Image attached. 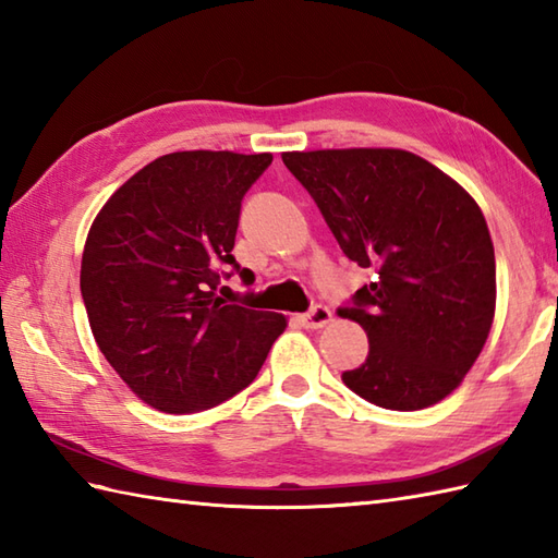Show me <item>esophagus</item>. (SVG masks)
Instances as JSON below:
<instances>
[{
    "label": "esophagus",
    "instance_id": "1",
    "mask_svg": "<svg viewBox=\"0 0 558 558\" xmlns=\"http://www.w3.org/2000/svg\"><path fill=\"white\" fill-rule=\"evenodd\" d=\"M300 322H302V326H306V328H324L326 324L333 322V314H330L328 306L318 304V306H314V310L302 314Z\"/></svg>",
    "mask_w": 558,
    "mask_h": 558
}]
</instances>
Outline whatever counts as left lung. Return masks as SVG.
Listing matches in <instances>:
<instances>
[{"label":"left lung","instance_id":"obj_1","mask_svg":"<svg viewBox=\"0 0 558 558\" xmlns=\"http://www.w3.org/2000/svg\"><path fill=\"white\" fill-rule=\"evenodd\" d=\"M342 254L376 270L338 314L357 322L369 354L342 384L386 410L444 400L487 342L496 260L487 220L465 189L398 148L282 153Z\"/></svg>","mask_w":558,"mask_h":558}]
</instances>
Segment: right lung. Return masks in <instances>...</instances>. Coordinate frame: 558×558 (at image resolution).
Wrapping results in <instances>:
<instances>
[{"mask_svg": "<svg viewBox=\"0 0 558 558\" xmlns=\"http://www.w3.org/2000/svg\"><path fill=\"white\" fill-rule=\"evenodd\" d=\"M270 153L184 150L148 162L98 213L81 298L105 360L150 408L189 414L254 381L286 316L218 298L244 194ZM232 267V271L227 268Z\"/></svg>", "mask_w": 558, "mask_h": 558, "instance_id": "right-lung-1", "label": "right lung"}]
</instances>
